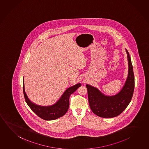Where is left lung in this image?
I'll use <instances>...</instances> for the list:
<instances>
[{
    "instance_id": "obj_1",
    "label": "left lung",
    "mask_w": 149,
    "mask_h": 149,
    "mask_svg": "<svg viewBox=\"0 0 149 149\" xmlns=\"http://www.w3.org/2000/svg\"><path fill=\"white\" fill-rule=\"evenodd\" d=\"M128 61V75L125 85L120 92L114 96L104 95L97 88L87 84L89 106L97 116L102 118H113L121 114L130 102L134 89L133 66L129 53L126 49Z\"/></svg>"
}]
</instances>
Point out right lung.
<instances>
[{
  "instance_id": "right-lung-1",
  "label": "right lung",
  "mask_w": 149,
  "mask_h": 149,
  "mask_svg": "<svg viewBox=\"0 0 149 149\" xmlns=\"http://www.w3.org/2000/svg\"><path fill=\"white\" fill-rule=\"evenodd\" d=\"M81 86V84L78 83L67 89L58 102L52 106H41L34 104L28 98L25 92L23 80V91L26 104L38 116L45 120H55L65 115L69 108L70 97Z\"/></svg>"
}]
</instances>
